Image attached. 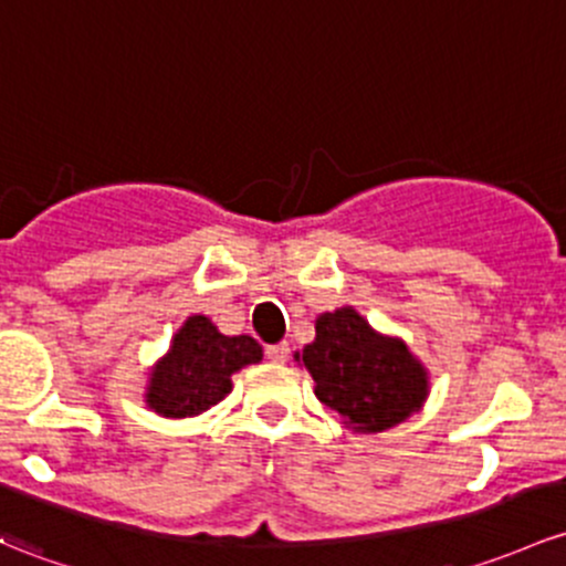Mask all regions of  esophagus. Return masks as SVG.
I'll return each instance as SVG.
<instances>
[{"label": "esophagus", "mask_w": 566, "mask_h": 566, "mask_svg": "<svg viewBox=\"0 0 566 566\" xmlns=\"http://www.w3.org/2000/svg\"><path fill=\"white\" fill-rule=\"evenodd\" d=\"M265 355L271 358L273 363H284L290 358V344L282 342V344H271V347L265 349Z\"/></svg>", "instance_id": "obj_1"}]
</instances>
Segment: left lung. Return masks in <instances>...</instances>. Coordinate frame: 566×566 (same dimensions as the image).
I'll list each match as a JSON object with an SVG mask.
<instances>
[{"instance_id": "left-lung-1", "label": "left lung", "mask_w": 566, "mask_h": 566, "mask_svg": "<svg viewBox=\"0 0 566 566\" xmlns=\"http://www.w3.org/2000/svg\"><path fill=\"white\" fill-rule=\"evenodd\" d=\"M317 336L295 353L308 368L314 392L360 433L388 431L423 407L428 371L401 338L382 336L353 306L325 312Z\"/></svg>"}]
</instances>
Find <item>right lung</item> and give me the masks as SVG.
Masks as SVG:
<instances>
[{"instance_id": "1", "label": "right lung", "mask_w": 566, "mask_h": 566, "mask_svg": "<svg viewBox=\"0 0 566 566\" xmlns=\"http://www.w3.org/2000/svg\"><path fill=\"white\" fill-rule=\"evenodd\" d=\"M260 360L263 347L252 336H224L203 314H192L148 374V409L163 418L203 415L228 396L235 371Z\"/></svg>"}]
</instances>
